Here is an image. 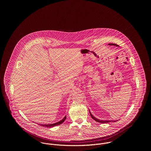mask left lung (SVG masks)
Masks as SVG:
<instances>
[{
	"instance_id": "8db88e82",
	"label": "left lung",
	"mask_w": 151,
	"mask_h": 151,
	"mask_svg": "<svg viewBox=\"0 0 151 151\" xmlns=\"http://www.w3.org/2000/svg\"><path fill=\"white\" fill-rule=\"evenodd\" d=\"M108 45H110V46H116V47H119V45H116V44H109ZM90 111V110H89ZM90 115L91 116V118L95 120L96 121L98 122H100V123H107V122H116L115 121H112V120H100L99 119H97L96 118V117H94L91 113V112L90 111Z\"/></svg>"
}]
</instances>
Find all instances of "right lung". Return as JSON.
I'll return each mask as SVG.
<instances>
[{"instance_id": "obj_1", "label": "right lung", "mask_w": 151, "mask_h": 151, "mask_svg": "<svg viewBox=\"0 0 151 151\" xmlns=\"http://www.w3.org/2000/svg\"><path fill=\"white\" fill-rule=\"evenodd\" d=\"M66 116H64L61 121H60L58 122H57L55 123H54V124H39V125H40V126H44V127H53L60 125L61 124H62L64 121L66 120Z\"/></svg>"}]
</instances>
